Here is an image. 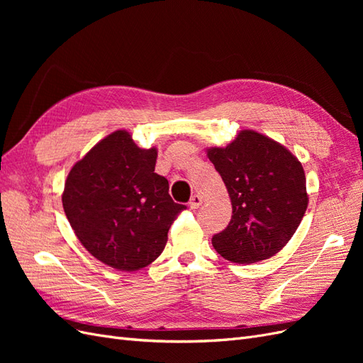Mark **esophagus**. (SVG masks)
Wrapping results in <instances>:
<instances>
[{
  "instance_id": "1",
  "label": "esophagus",
  "mask_w": 363,
  "mask_h": 363,
  "mask_svg": "<svg viewBox=\"0 0 363 363\" xmlns=\"http://www.w3.org/2000/svg\"><path fill=\"white\" fill-rule=\"evenodd\" d=\"M201 203H203L201 196L195 194V195H192V199H191V201H189V207L192 208V211H196V208H199V207L201 206Z\"/></svg>"
}]
</instances>
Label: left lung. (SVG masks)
<instances>
[{
  "mask_svg": "<svg viewBox=\"0 0 363 363\" xmlns=\"http://www.w3.org/2000/svg\"><path fill=\"white\" fill-rule=\"evenodd\" d=\"M232 200L228 225L212 245L233 263L272 257L289 242L307 208L301 163L279 142L244 130L225 148L207 150Z\"/></svg>",
  "mask_w": 363,
  "mask_h": 363,
  "instance_id": "obj_1",
  "label": "left lung"
}]
</instances>
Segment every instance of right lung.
Returning <instances> with one entry per match:
<instances>
[{
	"instance_id": "obj_1",
	"label": "right lung",
	"mask_w": 363,
	"mask_h": 363,
	"mask_svg": "<svg viewBox=\"0 0 363 363\" xmlns=\"http://www.w3.org/2000/svg\"><path fill=\"white\" fill-rule=\"evenodd\" d=\"M156 148L142 150L124 130L113 131L77 162L62 203L83 247L106 265L136 271L155 262L184 208L155 172Z\"/></svg>"
}]
</instances>
